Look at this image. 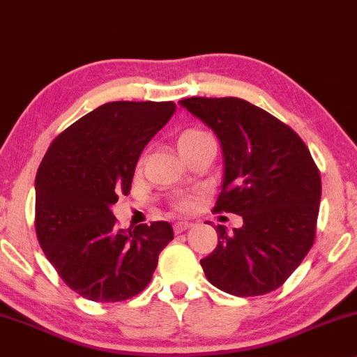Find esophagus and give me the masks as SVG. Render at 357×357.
<instances>
[{
  "label": "esophagus",
  "mask_w": 357,
  "mask_h": 357,
  "mask_svg": "<svg viewBox=\"0 0 357 357\" xmlns=\"http://www.w3.org/2000/svg\"><path fill=\"white\" fill-rule=\"evenodd\" d=\"M191 227L192 223H190V221H178V223H174V233H183L190 230Z\"/></svg>",
  "instance_id": "esophagus-1"
}]
</instances>
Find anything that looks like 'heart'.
<instances>
[{
  "label": "heart",
  "mask_w": 357,
  "mask_h": 357,
  "mask_svg": "<svg viewBox=\"0 0 357 357\" xmlns=\"http://www.w3.org/2000/svg\"><path fill=\"white\" fill-rule=\"evenodd\" d=\"M203 132H199V130H186V132H183L181 136H179V141H178V144H183V142H186V141H191V139H195V137H198V136H202ZM190 206H191V203L188 202H181L179 203V210H183V211H186V210H190Z\"/></svg>",
  "instance_id": "heart-1"
}]
</instances>
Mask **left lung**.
I'll return each instance as SVG.
<instances>
[{"label":"left lung","instance_id":"left-lung-1","mask_svg":"<svg viewBox=\"0 0 357 357\" xmlns=\"http://www.w3.org/2000/svg\"><path fill=\"white\" fill-rule=\"evenodd\" d=\"M179 105L218 137L223 183L215 211L243 218L202 260L210 284L236 297L264 296L292 275L314 243L321 174L301 137L236 97H191Z\"/></svg>","mask_w":357,"mask_h":357}]
</instances>
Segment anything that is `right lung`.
<instances>
[{"instance_id": "add662e5", "label": "right lung", "mask_w": 357, "mask_h": 357, "mask_svg": "<svg viewBox=\"0 0 357 357\" xmlns=\"http://www.w3.org/2000/svg\"><path fill=\"white\" fill-rule=\"evenodd\" d=\"M174 110V102H107L67 127L38 167V241L65 284L89 301L142 292L173 240L167 221L117 230L112 204L129 192L141 153Z\"/></svg>"}]
</instances>
